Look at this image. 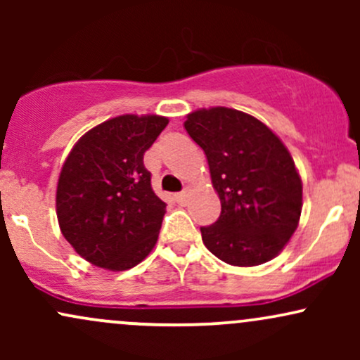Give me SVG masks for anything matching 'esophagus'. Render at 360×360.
Returning <instances> with one entry per match:
<instances>
[{"instance_id":"obj_1","label":"esophagus","mask_w":360,"mask_h":360,"mask_svg":"<svg viewBox=\"0 0 360 360\" xmlns=\"http://www.w3.org/2000/svg\"><path fill=\"white\" fill-rule=\"evenodd\" d=\"M188 191H183V193H177V194H174V200H176V203L177 205H181V206H184L186 203H188Z\"/></svg>"}]
</instances>
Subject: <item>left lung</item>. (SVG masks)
I'll return each mask as SVG.
<instances>
[{
  "instance_id": "left-lung-1",
  "label": "left lung",
  "mask_w": 360,
  "mask_h": 360,
  "mask_svg": "<svg viewBox=\"0 0 360 360\" xmlns=\"http://www.w3.org/2000/svg\"><path fill=\"white\" fill-rule=\"evenodd\" d=\"M186 131L205 150L221 213L201 226L206 249L230 266L274 259L298 226L303 184L292 157L269 127L217 106L188 115Z\"/></svg>"
}]
</instances>
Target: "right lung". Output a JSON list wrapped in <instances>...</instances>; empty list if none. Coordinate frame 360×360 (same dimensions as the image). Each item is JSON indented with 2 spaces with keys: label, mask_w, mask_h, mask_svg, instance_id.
Returning a JSON list of instances; mask_svg holds the SVG:
<instances>
[{
  "label": "right lung",
  "mask_w": 360,
  "mask_h": 360,
  "mask_svg": "<svg viewBox=\"0 0 360 360\" xmlns=\"http://www.w3.org/2000/svg\"><path fill=\"white\" fill-rule=\"evenodd\" d=\"M169 120L122 115L91 128L62 166L57 220L74 250L94 266L127 271L154 249L166 203L154 193L143 154Z\"/></svg>",
  "instance_id": "obj_1"
}]
</instances>
